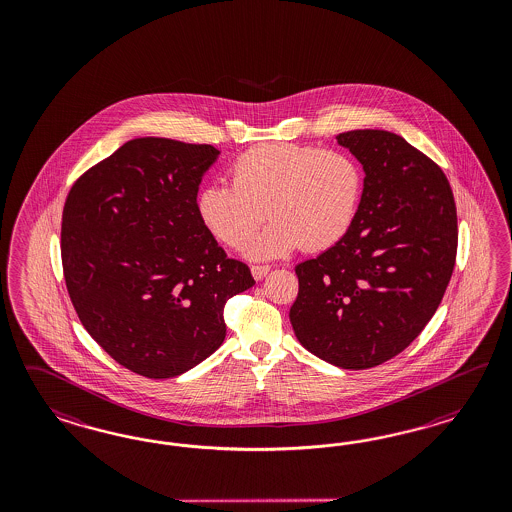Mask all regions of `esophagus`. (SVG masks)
I'll list each match as a JSON object with an SVG mask.
<instances>
[{
  "instance_id": "34e87169",
  "label": "esophagus",
  "mask_w": 512,
  "mask_h": 512,
  "mask_svg": "<svg viewBox=\"0 0 512 512\" xmlns=\"http://www.w3.org/2000/svg\"><path fill=\"white\" fill-rule=\"evenodd\" d=\"M270 272V266L268 264H253L251 266V274H253V278L257 279H263L266 274Z\"/></svg>"
}]
</instances>
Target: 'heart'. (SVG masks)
Wrapping results in <instances>:
<instances>
[{
  "label": "heart",
  "mask_w": 512,
  "mask_h": 512,
  "mask_svg": "<svg viewBox=\"0 0 512 512\" xmlns=\"http://www.w3.org/2000/svg\"><path fill=\"white\" fill-rule=\"evenodd\" d=\"M229 184H208L197 195L204 229L221 244L240 249L268 216L272 225L246 253L281 257L304 246L323 251L340 244L357 221L364 171L343 150L300 144H261L238 155Z\"/></svg>",
  "instance_id": "heart-1"
}]
</instances>
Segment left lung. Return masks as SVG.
I'll return each instance as SVG.
<instances>
[{"mask_svg":"<svg viewBox=\"0 0 512 512\" xmlns=\"http://www.w3.org/2000/svg\"><path fill=\"white\" fill-rule=\"evenodd\" d=\"M362 163L357 221L340 244L295 268L289 317L315 357L368 370L415 340L447 291L458 248V219L447 176L396 133H340Z\"/></svg>","mask_w":512,"mask_h":512,"instance_id":"obj_1","label":"left lung"}]
</instances>
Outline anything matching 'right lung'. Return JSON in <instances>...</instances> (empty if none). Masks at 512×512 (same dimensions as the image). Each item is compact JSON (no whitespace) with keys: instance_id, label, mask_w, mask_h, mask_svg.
I'll return each instance as SVG.
<instances>
[{"instance_id":"right-lung-1","label":"right lung","mask_w":512,"mask_h":512,"mask_svg":"<svg viewBox=\"0 0 512 512\" xmlns=\"http://www.w3.org/2000/svg\"><path fill=\"white\" fill-rule=\"evenodd\" d=\"M219 150L144 137L71 187L62 216L63 278L78 319L110 357L169 379L225 340V304L255 285L204 229L197 193Z\"/></svg>"}]
</instances>
